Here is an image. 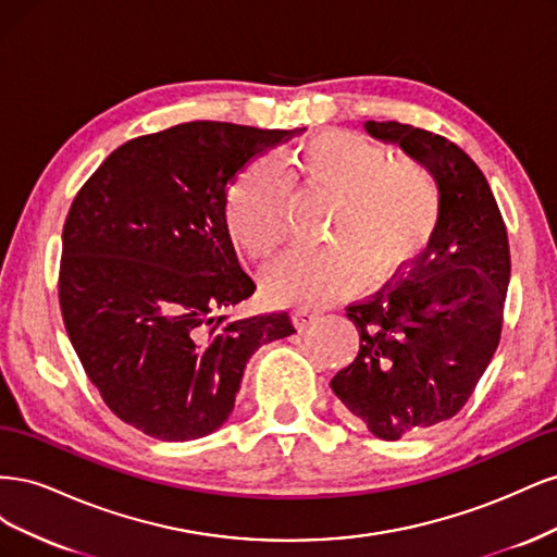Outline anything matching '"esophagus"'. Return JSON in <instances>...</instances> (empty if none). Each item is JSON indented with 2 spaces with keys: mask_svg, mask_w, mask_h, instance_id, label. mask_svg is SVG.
<instances>
[{
  "mask_svg": "<svg viewBox=\"0 0 557 557\" xmlns=\"http://www.w3.org/2000/svg\"><path fill=\"white\" fill-rule=\"evenodd\" d=\"M315 318H318V313H315V311H309V309H295V311H293V323H295L297 330H305L307 325L313 323Z\"/></svg>",
  "mask_w": 557,
  "mask_h": 557,
  "instance_id": "34e87169",
  "label": "esophagus"
}]
</instances>
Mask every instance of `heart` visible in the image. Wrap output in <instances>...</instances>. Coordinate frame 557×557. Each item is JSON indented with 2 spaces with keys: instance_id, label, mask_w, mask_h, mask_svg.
<instances>
[{
  "instance_id": "b5f03b06",
  "label": "heart",
  "mask_w": 557,
  "mask_h": 557,
  "mask_svg": "<svg viewBox=\"0 0 557 557\" xmlns=\"http://www.w3.org/2000/svg\"><path fill=\"white\" fill-rule=\"evenodd\" d=\"M295 172L311 188L336 195L327 239L293 248L264 272V290L281 305L323 307L362 283H385L434 239L442 193L425 164L387 153L352 132H323L299 150ZM290 178L278 162L258 160L234 183L225 221L248 256L269 258L288 237Z\"/></svg>"
}]
</instances>
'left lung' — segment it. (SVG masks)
I'll list each match as a JSON object with an SVG mask.
<instances>
[{"mask_svg":"<svg viewBox=\"0 0 557 557\" xmlns=\"http://www.w3.org/2000/svg\"><path fill=\"white\" fill-rule=\"evenodd\" d=\"M364 132L425 164L442 193L428 256L346 309L360 350L330 383L369 432L395 442L444 423L474 393L499 344L511 256L491 185L460 146L395 121H367Z\"/></svg>","mask_w":557,"mask_h":557,"instance_id":"obj_1","label":"left lung"}]
</instances>
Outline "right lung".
Instances as JSON below:
<instances>
[{"label":"right lung","mask_w":557,"mask_h":557,"mask_svg":"<svg viewBox=\"0 0 557 557\" xmlns=\"http://www.w3.org/2000/svg\"><path fill=\"white\" fill-rule=\"evenodd\" d=\"M305 127L195 121L115 148L62 230L60 309L107 407L162 442H190L234 409L246 362L295 332L290 315L230 318L256 293L234 252L227 190Z\"/></svg>","instance_id":"1"}]
</instances>
